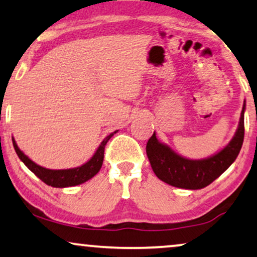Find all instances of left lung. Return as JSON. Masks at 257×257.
<instances>
[{"label":"left lung","instance_id":"1","mask_svg":"<svg viewBox=\"0 0 257 257\" xmlns=\"http://www.w3.org/2000/svg\"><path fill=\"white\" fill-rule=\"evenodd\" d=\"M244 110L245 101L233 139L219 153L207 159L191 160L179 156L171 147L160 143L154 132L147 142L146 153L157 177L168 185L185 189H200L212 184L240 153L244 138Z\"/></svg>","mask_w":257,"mask_h":257}]
</instances>
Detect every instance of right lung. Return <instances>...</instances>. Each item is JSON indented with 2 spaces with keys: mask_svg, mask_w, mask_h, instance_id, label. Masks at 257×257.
I'll list each match as a JSON object with an SVG mask.
<instances>
[{
  "mask_svg": "<svg viewBox=\"0 0 257 257\" xmlns=\"http://www.w3.org/2000/svg\"><path fill=\"white\" fill-rule=\"evenodd\" d=\"M114 133H117V131L108 135L106 138L101 142L99 147H98L92 158H91L87 163L79 167L69 168V170H49V168L42 167L36 163H34L31 159H29V158L19 149V146H17V144L14 138L13 145L20 159L23 161V164L26 165L37 178H40L42 181L45 182V184L49 186H51V187L64 188L83 184V182L93 178L94 175L99 172L104 160L105 145H106V143L111 139V137L113 136Z\"/></svg>",
  "mask_w": 257,
  "mask_h": 257,
  "instance_id": "1",
  "label": "right lung"
}]
</instances>
